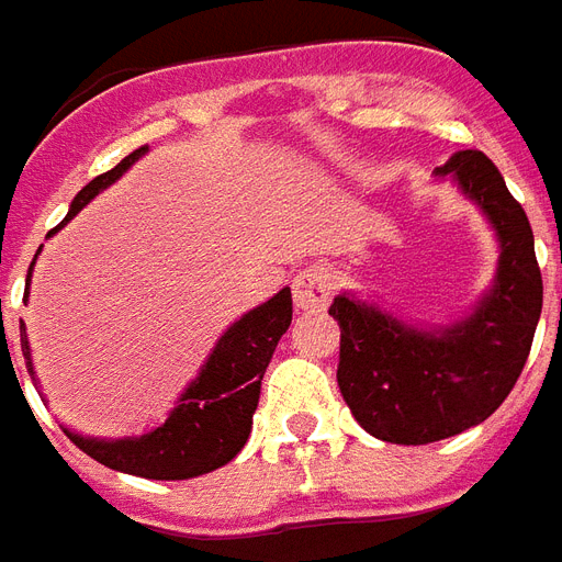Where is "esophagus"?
<instances>
[{"instance_id": "34e87169", "label": "esophagus", "mask_w": 562, "mask_h": 562, "mask_svg": "<svg viewBox=\"0 0 562 562\" xmlns=\"http://www.w3.org/2000/svg\"><path fill=\"white\" fill-rule=\"evenodd\" d=\"M334 295V272L330 267H307L293 278L295 307L322 310Z\"/></svg>"}]
</instances>
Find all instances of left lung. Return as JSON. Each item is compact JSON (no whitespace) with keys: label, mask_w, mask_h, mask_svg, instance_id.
<instances>
[{"label":"left lung","mask_w":562,"mask_h":562,"mask_svg":"<svg viewBox=\"0 0 562 562\" xmlns=\"http://www.w3.org/2000/svg\"><path fill=\"white\" fill-rule=\"evenodd\" d=\"M435 177H450L491 220L499 240L493 286L473 313L447 327H415L336 295L342 327L339 392L359 426L389 443H432L482 424L525 368L542 310V276L522 205L482 150H459Z\"/></svg>","instance_id":"obj_1"}]
</instances>
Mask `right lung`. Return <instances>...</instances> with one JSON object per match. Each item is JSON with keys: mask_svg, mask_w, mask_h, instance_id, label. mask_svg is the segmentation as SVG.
<instances>
[{"mask_svg": "<svg viewBox=\"0 0 562 562\" xmlns=\"http://www.w3.org/2000/svg\"><path fill=\"white\" fill-rule=\"evenodd\" d=\"M145 154L147 145L124 156L115 168L80 188L60 226H66L89 200H95L103 188H110L133 161H138ZM29 286H25V299H29ZM290 322H293V295H290V286H284L269 302L244 313L226 334L220 336L214 351L205 359V366L200 368V374L191 380L186 392L179 394L168 420L147 435L106 441V438H83V435H75L69 429H63V432L69 435V441L87 452L89 459L101 461L103 467L119 470V473L161 479V482L211 473V470L228 464L237 452L244 450L246 438L252 432L260 380H263V371L276 353L278 339L286 334ZM20 339L31 380L37 383L25 327H20Z\"/></svg>", "mask_w": 562, "mask_h": 562, "instance_id": "1", "label": "right lung"}]
</instances>
